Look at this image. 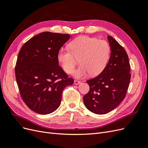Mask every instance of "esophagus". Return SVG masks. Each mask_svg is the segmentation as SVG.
Listing matches in <instances>:
<instances>
[{
	"mask_svg": "<svg viewBox=\"0 0 148 148\" xmlns=\"http://www.w3.org/2000/svg\"><path fill=\"white\" fill-rule=\"evenodd\" d=\"M74 83H75V84H80L81 83V82L80 81H79V80H77V79H75V81H74Z\"/></svg>",
	"mask_w": 148,
	"mask_h": 148,
	"instance_id": "esophagus-1",
	"label": "esophagus"
}]
</instances>
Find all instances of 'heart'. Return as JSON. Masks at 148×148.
<instances>
[{
    "instance_id": "heart-1",
    "label": "heart",
    "mask_w": 148,
    "mask_h": 148,
    "mask_svg": "<svg viewBox=\"0 0 148 148\" xmlns=\"http://www.w3.org/2000/svg\"><path fill=\"white\" fill-rule=\"evenodd\" d=\"M69 49L60 48L57 52V60L66 73H71L79 60L81 66L73 73L78 78L86 77L89 73L92 77L99 75L110 57L109 43L96 38H78L70 43Z\"/></svg>"
}]
</instances>
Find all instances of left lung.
<instances>
[{
	"label": "left lung",
	"instance_id": "left-lung-1",
	"mask_svg": "<svg viewBox=\"0 0 148 148\" xmlns=\"http://www.w3.org/2000/svg\"><path fill=\"white\" fill-rule=\"evenodd\" d=\"M108 64L100 75L88 80L89 92L83 97L86 108L96 114H106L115 109L126 95L130 82V65L127 52L110 36Z\"/></svg>",
	"mask_w": 148,
	"mask_h": 148
}]
</instances>
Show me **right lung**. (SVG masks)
Returning a JSON list of instances; mask_svg holds the SVG:
<instances>
[{
  "label": "right lung",
  "instance_id": "add662e5",
  "mask_svg": "<svg viewBox=\"0 0 148 148\" xmlns=\"http://www.w3.org/2000/svg\"><path fill=\"white\" fill-rule=\"evenodd\" d=\"M70 38L69 34L43 32L26 42L19 52L15 70L20 96L39 114L55 111L60 105L64 89L73 83L57 58Z\"/></svg>",
  "mask_w": 148,
  "mask_h": 148
}]
</instances>
